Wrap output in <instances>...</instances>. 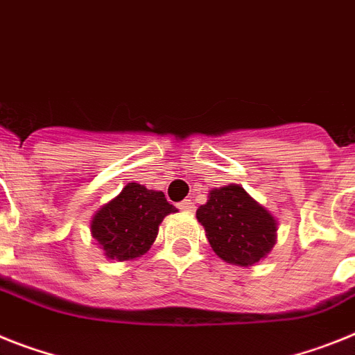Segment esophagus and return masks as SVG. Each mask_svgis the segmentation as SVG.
<instances>
[{
    "label": "esophagus",
    "mask_w": 355,
    "mask_h": 355,
    "mask_svg": "<svg viewBox=\"0 0 355 355\" xmlns=\"http://www.w3.org/2000/svg\"><path fill=\"white\" fill-rule=\"evenodd\" d=\"M178 207H180V210H183V211H193V210H196V205L192 202V199H184V201H181Z\"/></svg>",
    "instance_id": "34e87169"
}]
</instances>
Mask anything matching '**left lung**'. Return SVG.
<instances>
[{"mask_svg":"<svg viewBox=\"0 0 355 355\" xmlns=\"http://www.w3.org/2000/svg\"><path fill=\"white\" fill-rule=\"evenodd\" d=\"M210 246L223 260L253 266L277 242V220L239 184L214 189L207 205L198 208Z\"/></svg>","mask_w":355,"mask_h":355,"instance_id":"left-lung-1","label":"left lung"}]
</instances>
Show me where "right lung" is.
Returning a JSON list of instances; mask_svg holds the SVG:
<instances>
[{"mask_svg":"<svg viewBox=\"0 0 355 355\" xmlns=\"http://www.w3.org/2000/svg\"><path fill=\"white\" fill-rule=\"evenodd\" d=\"M175 210L165 193L129 183L118 198L100 208L91 220V233L104 248L107 259L132 260L147 253L156 241L157 228Z\"/></svg>","mask_w":355,"mask_h":355,"instance_id":"1","label":"right lung"}]
</instances>
